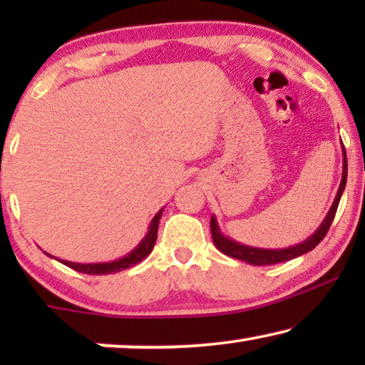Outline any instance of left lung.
I'll return each instance as SVG.
<instances>
[{"label": "left lung", "mask_w": 365, "mask_h": 365, "mask_svg": "<svg viewBox=\"0 0 365 365\" xmlns=\"http://www.w3.org/2000/svg\"><path fill=\"white\" fill-rule=\"evenodd\" d=\"M342 179H341V186H339V191L336 194V199H334L331 209H329L327 216L324 217V221L321 222V226L317 227V231L311 234L306 241L301 244H296V246L291 247H284V249H262V247H252V246H246V244H241L234 239L224 236L219 229V224L216 221V217H211V232H212V241L214 246H216L219 251L222 254H226L229 257L239 259V261H244L247 264H252V266H272V264L277 262H286L291 261V259H296L302 254H306L309 251H312L314 247L317 246L319 242L326 237V234L331 227V224L334 221V216H336L339 201H341L344 189H346V182H347V156H346V149H344L342 144Z\"/></svg>", "instance_id": "left-lung-1"}]
</instances>
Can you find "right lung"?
Here are the masks:
<instances>
[{"label": "right lung", "mask_w": 365, "mask_h": 365, "mask_svg": "<svg viewBox=\"0 0 365 365\" xmlns=\"http://www.w3.org/2000/svg\"><path fill=\"white\" fill-rule=\"evenodd\" d=\"M163 209H159L156 216L153 217L151 224H149V229L146 232V236L143 237V241L138 244L136 247L133 249L131 252L126 254L124 257H119L116 261H111V262H91V264H81V262H71V261H63V259H58L51 256V254H48L49 257L56 259V261L63 262L64 266L74 269V271L78 272H83V274H114V272H119L123 271V269H128V267H133L136 266L138 262H141L144 257H148L149 254H151L154 244H156V239H158V227H159V219L163 216Z\"/></svg>", "instance_id": "1"}]
</instances>
